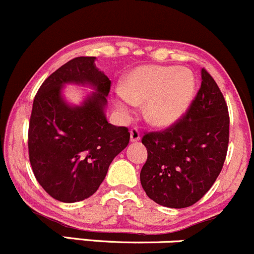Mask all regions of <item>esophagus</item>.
Masks as SVG:
<instances>
[{
    "label": "esophagus",
    "instance_id": "esophagus-1",
    "mask_svg": "<svg viewBox=\"0 0 254 254\" xmlns=\"http://www.w3.org/2000/svg\"><path fill=\"white\" fill-rule=\"evenodd\" d=\"M140 131H138L137 127H132L131 130H130V140L132 142H136L140 140Z\"/></svg>",
    "mask_w": 254,
    "mask_h": 254
}]
</instances>
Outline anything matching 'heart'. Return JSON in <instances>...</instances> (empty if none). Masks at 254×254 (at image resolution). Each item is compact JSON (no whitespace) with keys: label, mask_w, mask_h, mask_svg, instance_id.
Returning a JSON list of instances; mask_svg holds the SVG:
<instances>
[{"label":"heart","mask_w":254,"mask_h":254,"mask_svg":"<svg viewBox=\"0 0 254 254\" xmlns=\"http://www.w3.org/2000/svg\"><path fill=\"white\" fill-rule=\"evenodd\" d=\"M196 79L190 69L178 66H141L127 77L124 89L116 93V106L124 113L135 104L146 102L144 116L158 127L180 121L193 101Z\"/></svg>","instance_id":"obj_1"}]
</instances>
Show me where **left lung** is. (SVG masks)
<instances>
[{"mask_svg":"<svg viewBox=\"0 0 254 254\" xmlns=\"http://www.w3.org/2000/svg\"><path fill=\"white\" fill-rule=\"evenodd\" d=\"M148 157L142 188L171 208L194 205L221 174L229 143V113L221 89L202 68L201 86L185 116L160 131L144 132Z\"/></svg>","mask_w":254,"mask_h":254,"instance_id":"left-lung-1","label":"left lung"}]
</instances>
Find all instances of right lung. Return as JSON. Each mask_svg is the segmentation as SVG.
<instances>
[{"instance_id":"right-lung-1","label":"right lung","mask_w":254,"mask_h":254,"mask_svg":"<svg viewBox=\"0 0 254 254\" xmlns=\"http://www.w3.org/2000/svg\"><path fill=\"white\" fill-rule=\"evenodd\" d=\"M95 57H78L42 83L29 122V159L37 182L63 202L91 196L105 180L110 164L130 140L127 127L106 119L104 108L111 80L96 68ZM66 82L97 89L82 106H69L61 97Z\"/></svg>"}]
</instances>
